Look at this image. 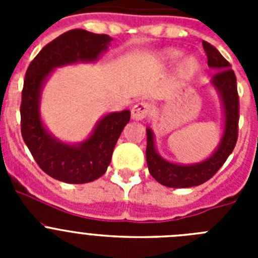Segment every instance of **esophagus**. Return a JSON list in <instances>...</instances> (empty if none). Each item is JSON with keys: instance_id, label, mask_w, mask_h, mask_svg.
<instances>
[{"instance_id": "34e87169", "label": "esophagus", "mask_w": 258, "mask_h": 258, "mask_svg": "<svg viewBox=\"0 0 258 258\" xmlns=\"http://www.w3.org/2000/svg\"><path fill=\"white\" fill-rule=\"evenodd\" d=\"M150 104L146 102H138L132 108V117L134 120H143L150 113Z\"/></svg>"}]
</instances>
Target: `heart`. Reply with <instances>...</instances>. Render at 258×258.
<instances>
[{
    "label": "heart",
    "instance_id": "1",
    "mask_svg": "<svg viewBox=\"0 0 258 258\" xmlns=\"http://www.w3.org/2000/svg\"><path fill=\"white\" fill-rule=\"evenodd\" d=\"M179 56H181V51H178V50H168V51L164 52V59H165L166 61H169V63L177 60ZM198 68H199V64H198L197 59H184L178 68V77L181 80L191 79L194 75L197 74Z\"/></svg>",
    "mask_w": 258,
    "mask_h": 258
}]
</instances>
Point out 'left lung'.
<instances>
[{"label": "left lung", "instance_id": "obj_1", "mask_svg": "<svg viewBox=\"0 0 258 258\" xmlns=\"http://www.w3.org/2000/svg\"><path fill=\"white\" fill-rule=\"evenodd\" d=\"M203 46L207 52L208 66L216 68L218 72L213 75L212 83L218 89L225 107V133L222 136L220 147L208 160L195 165H177L161 159L155 151L154 136L147 129V147L146 159L149 165L150 174L159 183L166 187L182 188L198 186L211 179L218 172L223 163L227 160L238 141L239 131V95L236 88V76L231 70V64L221 55L213 45L203 41Z\"/></svg>", "mask_w": 258, "mask_h": 258}]
</instances>
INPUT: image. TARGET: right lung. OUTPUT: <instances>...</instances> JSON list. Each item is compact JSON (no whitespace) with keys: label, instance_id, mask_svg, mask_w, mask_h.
Wrapping results in <instances>:
<instances>
[{"label":"right lung","instance_id":"right-lung-1","mask_svg":"<svg viewBox=\"0 0 258 258\" xmlns=\"http://www.w3.org/2000/svg\"><path fill=\"white\" fill-rule=\"evenodd\" d=\"M112 38L85 29H71L42 47L27 68L20 103V131L41 169L66 183H88L106 173L113 149L131 111L109 113L98 122L94 133L80 146L52 138L42 126L38 112L41 86L52 68L98 58Z\"/></svg>","mask_w":258,"mask_h":258}]
</instances>
